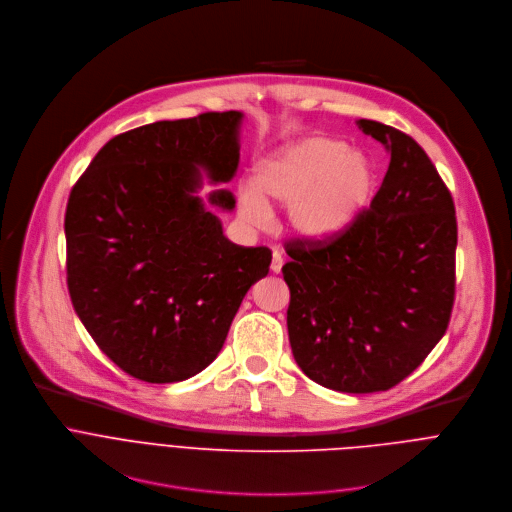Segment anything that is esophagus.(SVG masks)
I'll return each mask as SVG.
<instances>
[{"label": "esophagus", "instance_id": "obj_1", "mask_svg": "<svg viewBox=\"0 0 512 512\" xmlns=\"http://www.w3.org/2000/svg\"><path fill=\"white\" fill-rule=\"evenodd\" d=\"M283 267V255L279 251H273V259H271V271L279 273Z\"/></svg>", "mask_w": 512, "mask_h": 512}]
</instances>
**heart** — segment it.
Returning <instances> with one entry per match:
<instances>
[{
	"instance_id": "b5f03b06",
	"label": "heart",
	"mask_w": 512,
	"mask_h": 512,
	"mask_svg": "<svg viewBox=\"0 0 512 512\" xmlns=\"http://www.w3.org/2000/svg\"><path fill=\"white\" fill-rule=\"evenodd\" d=\"M252 184L239 188L241 214L253 225L269 221L275 202L287 225L308 241L342 235L367 208L375 190L371 160L330 135L291 141L255 166Z\"/></svg>"
}]
</instances>
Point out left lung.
Here are the masks:
<instances>
[{
    "mask_svg": "<svg viewBox=\"0 0 512 512\" xmlns=\"http://www.w3.org/2000/svg\"><path fill=\"white\" fill-rule=\"evenodd\" d=\"M391 154L371 206L338 237L289 241L287 332L298 367L340 393L387 391L448 330L456 294L452 194L421 145L371 119Z\"/></svg>",
    "mask_w": 512,
    "mask_h": 512,
    "instance_id": "8db88e82",
    "label": "left lung"
}]
</instances>
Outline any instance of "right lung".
<instances>
[{
    "label": "right lung",
    "instance_id": "1",
    "mask_svg": "<svg viewBox=\"0 0 512 512\" xmlns=\"http://www.w3.org/2000/svg\"><path fill=\"white\" fill-rule=\"evenodd\" d=\"M243 113L156 121L109 139L72 186L68 294L97 346L145 383L194 377L221 352L249 287L269 273L267 247H241L200 196L202 174L231 182ZM208 202L233 210L235 196Z\"/></svg>",
    "mask_w": 512,
    "mask_h": 512
}]
</instances>
